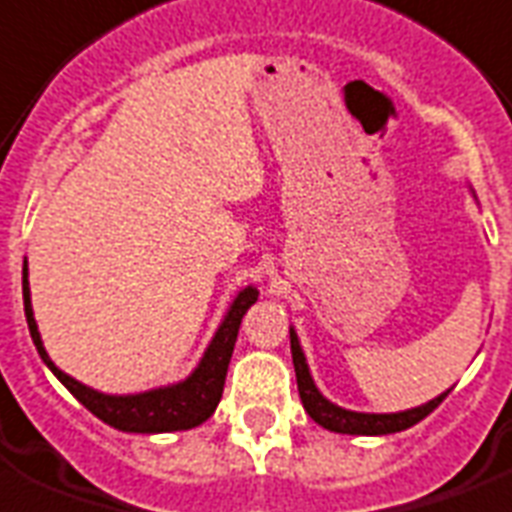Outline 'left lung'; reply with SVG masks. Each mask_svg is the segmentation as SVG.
I'll return each instance as SVG.
<instances>
[{"instance_id":"left-lung-1","label":"left lung","mask_w":512,"mask_h":512,"mask_svg":"<svg viewBox=\"0 0 512 512\" xmlns=\"http://www.w3.org/2000/svg\"><path fill=\"white\" fill-rule=\"evenodd\" d=\"M290 350H293V366H295V379H298V395L303 400V408L316 424L329 429V432L337 434H363V437H377V434H395L403 432V429H411L413 424H418L421 418H426L429 413L437 408L442 400L447 398V392L437 395L429 403L418 405V408H411V411H400V413H358V411H345L340 405L329 403L324 398L319 387L311 379V371H308L306 356H303L301 342H298V335L295 329L290 327Z\"/></svg>"}]
</instances>
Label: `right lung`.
I'll use <instances>...</instances> for the list:
<instances>
[{"label": "right lung", "mask_w": 512, "mask_h": 512, "mask_svg": "<svg viewBox=\"0 0 512 512\" xmlns=\"http://www.w3.org/2000/svg\"><path fill=\"white\" fill-rule=\"evenodd\" d=\"M256 298H259V290L253 285L240 290L238 298L227 308L219 329L211 337L209 348L204 350V358L198 361L196 369L190 371V377H185L183 382L156 387V390L149 392H138V395H104V392L80 384L78 379L67 377L65 371L57 369L52 358H49L44 342H41V335H38L36 319H33L28 261H23L25 322H28V329H31L38 356L52 369L54 377L65 384L80 403L86 405L88 411L94 413L96 418H101L104 424L120 429V432L162 434L183 432V429H193V426L204 424L206 418L217 411L219 400H222L227 366H230L232 348H235V340H238L240 322H243L248 308L256 303Z\"/></svg>", "instance_id": "right-lung-1"}]
</instances>
